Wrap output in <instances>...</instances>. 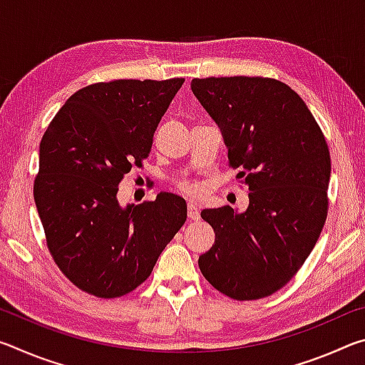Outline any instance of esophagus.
I'll return each mask as SVG.
<instances>
[{
    "instance_id": "esophagus-1",
    "label": "esophagus",
    "mask_w": 365,
    "mask_h": 365,
    "mask_svg": "<svg viewBox=\"0 0 365 365\" xmlns=\"http://www.w3.org/2000/svg\"><path fill=\"white\" fill-rule=\"evenodd\" d=\"M188 217H190L191 220H197V219H200V211H197L196 202H193V201L188 202Z\"/></svg>"
}]
</instances>
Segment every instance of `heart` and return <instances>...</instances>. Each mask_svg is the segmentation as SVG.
Listing matches in <instances>:
<instances>
[{
  "label": "heart",
  "instance_id": "obj_1",
  "mask_svg": "<svg viewBox=\"0 0 365 365\" xmlns=\"http://www.w3.org/2000/svg\"><path fill=\"white\" fill-rule=\"evenodd\" d=\"M182 188H183V191L185 193H190V195H193V193H196V187L195 185H191V183H182Z\"/></svg>",
  "mask_w": 365,
  "mask_h": 365
}]
</instances>
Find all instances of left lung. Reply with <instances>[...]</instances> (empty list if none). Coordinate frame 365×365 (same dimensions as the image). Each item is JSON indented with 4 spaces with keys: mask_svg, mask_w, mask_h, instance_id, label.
I'll return each mask as SVG.
<instances>
[{
    "mask_svg": "<svg viewBox=\"0 0 365 365\" xmlns=\"http://www.w3.org/2000/svg\"><path fill=\"white\" fill-rule=\"evenodd\" d=\"M191 91L250 190L243 212L201 211L215 232L212 248L197 259L201 274L233 299L265 298L293 279L322 232L329 146L301 96L275 78H193Z\"/></svg>",
    "mask_w": 365,
    "mask_h": 365,
    "instance_id": "left-lung-1",
    "label": "left lung"
}]
</instances>
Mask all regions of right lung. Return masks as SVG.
<instances>
[{
	"label": "right lung",
	"mask_w": 365,
	"mask_h": 365,
	"mask_svg": "<svg viewBox=\"0 0 365 365\" xmlns=\"http://www.w3.org/2000/svg\"><path fill=\"white\" fill-rule=\"evenodd\" d=\"M185 78L114 80L73 93L40 143L34 197L49 252L73 285L117 298L141 285L187 220L182 196L120 206L117 191L141 165Z\"/></svg>",
	"instance_id": "add662e5"
}]
</instances>
